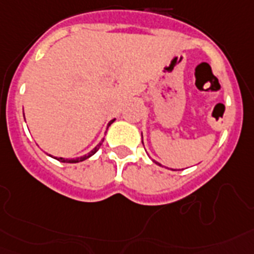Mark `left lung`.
I'll list each match as a JSON object with an SVG mask.
<instances>
[{
	"instance_id": "1",
	"label": "left lung",
	"mask_w": 254,
	"mask_h": 254,
	"mask_svg": "<svg viewBox=\"0 0 254 254\" xmlns=\"http://www.w3.org/2000/svg\"><path fill=\"white\" fill-rule=\"evenodd\" d=\"M142 145H144V142H142ZM153 162H156V161H153ZM157 163V165H160V166H161V163H158V162H156ZM170 170H173V169H170Z\"/></svg>"
}]
</instances>
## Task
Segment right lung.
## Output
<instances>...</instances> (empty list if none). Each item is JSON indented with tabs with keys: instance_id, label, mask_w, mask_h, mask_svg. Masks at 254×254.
<instances>
[{
	"instance_id": "right-lung-1",
	"label": "right lung",
	"mask_w": 254,
	"mask_h": 254,
	"mask_svg": "<svg viewBox=\"0 0 254 254\" xmlns=\"http://www.w3.org/2000/svg\"><path fill=\"white\" fill-rule=\"evenodd\" d=\"M115 119H113V121H110V122H109V125H108V127L110 125H112L113 122H114ZM102 141H104V139L101 140V141L98 142L97 145L94 146V149H92L91 152L88 153V154H85V156H83V157H77V158H74V160H67V158H62V157H60V158H57V157H54V158H56V160H58L60 161V162H67V163H77V162H81V161H84V160H87V158H89V157L91 156H93L94 153L97 152L98 149H100V146L102 145Z\"/></svg>"
}]
</instances>
